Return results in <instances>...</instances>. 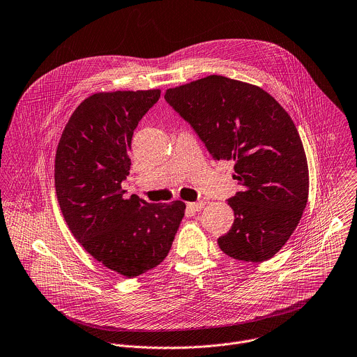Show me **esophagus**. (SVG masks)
I'll use <instances>...</instances> for the list:
<instances>
[{"label": "esophagus", "mask_w": 357, "mask_h": 357, "mask_svg": "<svg viewBox=\"0 0 357 357\" xmlns=\"http://www.w3.org/2000/svg\"><path fill=\"white\" fill-rule=\"evenodd\" d=\"M204 202L200 200V202H195V203H188V208L192 210V211H200L203 207H204Z\"/></svg>", "instance_id": "obj_1"}]
</instances>
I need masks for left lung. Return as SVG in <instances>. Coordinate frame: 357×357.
Here are the masks:
<instances>
[{
	"label": "left lung",
	"mask_w": 357,
	"mask_h": 357,
	"mask_svg": "<svg viewBox=\"0 0 357 357\" xmlns=\"http://www.w3.org/2000/svg\"><path fill=\"white\" fill-rule=\"evenodd\" d=\"M164 97L213 158L235 162L242 190L228 200L235 220L218 238L220 249L253 263L275 256L309 196L307 158L289 114L261 87L221 75L167 89Z\"/></svg>",
	"instance_id": "8db88e82"
}]
</instances>
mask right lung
<instances>
[{
	"instance_id": "1",
	"label": "right lung",
	"mask_w": 357,
	"mask_h": 357,
	"mask_svg": "<svg viewBox=\"0 0 357 357\" xmlns=\"http://www.w3.org/2000/svg\"><path fill=\"white\" fill-rule=\"evenodd\" d=\"M160 89L100 91L70 115L55 154V192L65 222L98 263L135 278L167 257L185 203L123 197L133 130L158 101Z\"/></svg>"
}]
</instances>
